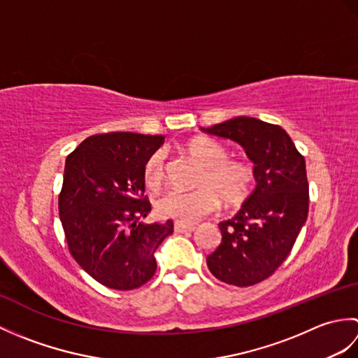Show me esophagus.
Here are the masks:
<instances>
[{
    "label": "esophagus",
    "mask_w": 358,
    "mask_h": 358,
    "mask_svg": "<svg viewBox=\"0 0 358 358\" xmlns=\"http://www.w3.org/2000/svg\"><path fill=\"white\" fill-rule=\"evenodd\" d=\"M192 227H194V224H191V223L175 222V224H173V229H175V232H185V231L192 229Z\"/></svg>",
    "instance_id": "obj_1"
}]
</instances>
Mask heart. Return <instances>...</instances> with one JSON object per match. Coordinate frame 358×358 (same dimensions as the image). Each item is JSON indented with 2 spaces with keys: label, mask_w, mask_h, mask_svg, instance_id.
<instances>
[{
  "label": "heart",
  "mask_w": 358,
  "mask_h": 358,
  "mask_svg": "<svg viewBox=\"0 0 358 358\" xmlns=\"http://www.w3.org/2000/svg\"><path fill=\"white\" fill-rule=\"evenodd\" d=\"M187 157L201 164L191 192L171 191L157 200L159 215L181 223H194L214 212L222 199L227 208L238 206L250 195L255 183L254 166L243 158H229L222 143L208 136H194L185 144ZM166 178V157L155 150L144 164V181L149 189L162 187Z\"/></svg>",
  "instance_id": "1"
}]
</instances>
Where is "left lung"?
Masks as SVG:
<instances>
[{"instance_id": "left-lung-1", "label": "left lung", "mask_w": 358, "mask_h": 358, "mask_svg": "<svg viewBox=\"0 0 358 358\" xmlns=\"http://www.w3.org/2000/svg\"><path fill=\"white\" fill-rule=\"evenodd\" d=\"M203 132L229 138L254 163L255 189L238 214L218 224L222 241L206 257L212 275L246 287L271 277L286 260L309 210L306 162L277 124L235 117Z\"/></svg>"}]
</instances>
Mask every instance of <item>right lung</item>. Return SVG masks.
<instances>
[{
  "instance_id": "right-lung-1",
  "label": "right lung",
  "mask_w": 358,
  "mask_h": 358,
  "mask_svg": "<svg viewBox=\"0 0 358 358\" xmlns=\"http://www.w3.org/2000/svg\"><path fill=\"white\" fill-rule=\"evenodd\" d=\"M163 135H92L67 155L58 210L72 257L98 283L131 291L157 271L155 250L173 223L143 224L144 164Z\"/></svg>"
}]
</instances>
